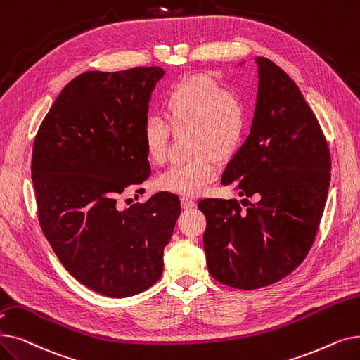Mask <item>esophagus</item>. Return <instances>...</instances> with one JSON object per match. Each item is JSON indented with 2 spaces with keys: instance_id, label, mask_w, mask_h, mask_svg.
<instances>
[{
  "instance_id": "1",
  "label": "esophagus",
  "mask_w": 360,
  "mask_h": 360,
  "mask_svg": "<svg viewBox=\"0 0 360 360\" xmlns=\"http://www.w3.org/2000/svg\"><path fill=\"white\" fill-rule=\"evenodd\" d=\"M181 206H182V209L188 210V209H193L195 206V201L193 198H188V197H182L181 198Z\"/></svg>"
}]
</instances>
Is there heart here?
Returning <instances> with one entry per match:
<instances>
[{"mask_svg":"<svg viewBox=\"0 0 360 360\" xmlns=\"http://www.w3.org/2000/svg\"><path fill=\"white\" fill-rule=\"evenodd\" d=\"M163 115L174 131L191 128L188 146L194 158L163 170L155 176V188L179 195H198L217 176L214 159H228L240 147L248 122L245 103L212 76L197 75L167 91ZM167 123L151 116L143 124L146 155L154 165L166 159Z\"/></svg>","mask_w":360,"mask_h":360,"instance_id":"b5f03b06","label":"heart"}]
</instances>
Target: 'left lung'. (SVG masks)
<instances>
[{
  "mask_svg": "<svg viewBox=\"0 0 360 360\" xmlns=\"http://www.w3.org/2000/svg\"><path fill=\"white\" fill-rule=\"evenodd\" d=\"M255 61L252 128L222 184L257 202H248L247 212L236 200L198 202L207 219V269L219 283L240 290L271 285L303 262L316 237L331 170L330 150L300 89L269 58Z\"/></svg>",
  "mask_w": 360,
  "mask_h": 360,
  "instance_id": "8db88e82",
  "label": "left lung"
}]
</instances>
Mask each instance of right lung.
Segmentation results:
<instances>
[{"label": "right lung", "mask_w": 360, "mask_h": 360, "mask_svg": "<svg viewBox=\"0 0 360 360\" xmlns=\"http://www.w3.org/2000/svg\"><path fill=\"white\" fill-rule=\"evenodd\" d=\"M162 68L76 76L41 123L32 153L39 224L58 260L81 284L123 299L163 274V250L181 214L175 194L119 209L117 195L151 167L143 124Z\"/></svg>", "instance_id": "add662e5"}]
</instances>
